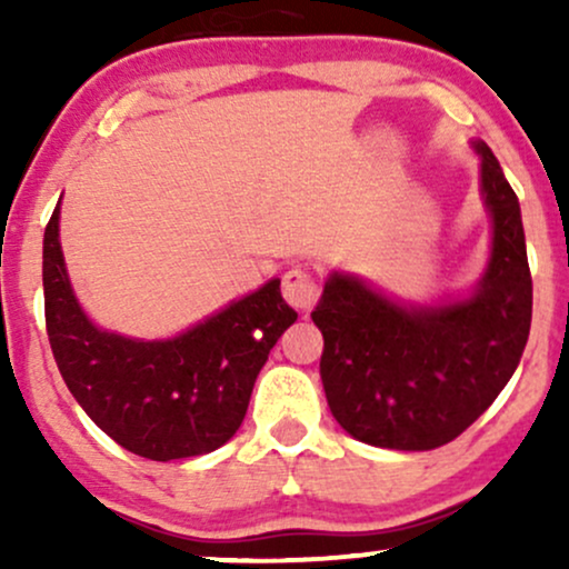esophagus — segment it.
Here are the masks:
<instances>
[{"instance_id": "obj_1", "label": "esophagus", "mask_w": 569, "mask_h": 569, "mask_svg": "<svg viewBox=\"0 0 569 569\" xmlns=\"http://www.w3.org/2000/svg\"><path fill=\"white\" fill-rule=\"evenodd\" d=\"M318 280L312 272L302 270V267H291L283 276V297L286 302L297 310H310L318 299Z\"/></svg>"}]
</instances>
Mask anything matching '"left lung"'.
I'll list each match as a JSON object with an SVG mask.
<instances>
[{
	"label": "left lung",
	"instance_id": "8db88e82",
	"mask_svg": "<svg viewBox=\"0 0 569 569\" xmlns=\"http://www.w3.org/2000/svg\"><path fill=\"white\" fill-rule=\"evenodd\" d=\"M473 149L492 257L471 297L398 305L335 272L312 310L331 415L371 447L426 452L457 439L506 388L530 337L532 276L519 200L492 149L485 141Z\"/></svg>",
	"mask_w": 569,
	"mask_h": 569
}]
</instances>
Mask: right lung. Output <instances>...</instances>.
Returning a JSON list of instances; mask_svg holds the SVG:
<instances>
[{"label":"right lung","instance_id":"1","mask_svg":"<svg viewBox=\"0 0 569 569\" xmlns=\"http://www.w3.org/2000/svg\"><path fill=\"white\" fill-rule=\"evenodd\" d=\"M58 213L44 227V323L63 382L107 436L147 460L213 452L243 422L253 382L297 312L280 280L173 339H130L93 326L71 291Z\"/></svg>","mask_w":569,"mask_h":569}]
</instances>
